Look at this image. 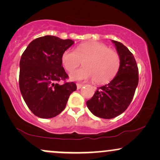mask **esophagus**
Masks as SVG:
<instances>
[{
	"instance_id": "1",
	"label": "esophagus",
	"mask_w": 160,
	"mask_h": 160,
	"mask_svg": "<svg viewBox=\"0 0 160 160\" xmlns=\"http://www.w3.org/2000/svg\"><path fill=\"white\" fill-rule=\"evenodd\" d=\"M82 86H83V85H82V84H79V83H78V84H77V89H81Z\"/></svg>"
}]
</instances>
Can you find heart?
<instances>
[{"label":"heart","instance_id":"b5f03b06","mask_svg":"<svg viewBox=\"0 0 160 160\" xmlns=\"http://www.w3.org/2000/svg\"><path fill=\"white\" fill-rule=\"evenodd\" d=\"M62 61L68 71H74L82 62L84 68L71 73V80L80 81L94 79L97 83H104L112 80L120 66L118 53L98 42L82 43L76 49H66L62 54Z\"/></svg>","mask_w":160,"mask_h":160}]
</instances>
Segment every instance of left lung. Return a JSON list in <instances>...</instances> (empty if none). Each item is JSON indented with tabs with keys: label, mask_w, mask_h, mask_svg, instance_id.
<instances>
[{
	"label": "left lung",
	"mask_w": 160,
	"mask_h": 160,
	"mask_svg": "<svg viewBox=\"0 0 160 160\" xmlns=\"http://www.w3.org/2000/svg\"><path fill=\"white\" fill-rule=\"evenodd\" d=\"M120 58V66L109 83L98 87L86 105L92 114L112 119L127 109L138 84V69L132 53L120 42L111 40Z\"/></svg>",
	"instance_id": "left-lung-1"
}]
</instances>
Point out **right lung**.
<instances>
[{"instance_id": "add662e5", "label": "right lung", "mask_w": 160, "mask_h": 160, "mask_svg": "<svg viewBox=\"0 0 160 160\" xmlns=\"http://www.w3.org/2000/svg\"><path fill=\"white\" fill-rule=\"evenodd\" d=\"M74 43L46 35L32 40L19 62V89L31 111L43 119L52 118L65 108L70 95L77 89L74 82L58 83L68 78L62 67L64 52Z\"/></svg>"}]
</instances>
